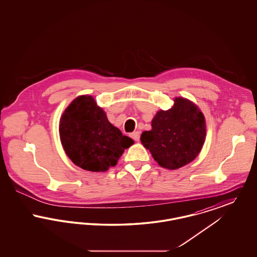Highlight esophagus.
Listing matches in <instances>:
<instances>
[{"label":"esophagus","instance_id":"obj_1","mask_svg":"<svg viewBox=\"0 0 257 257\" xmlns=\"http://www.w3.org/2000/svg\"><path fill=\"white\" fill-rule=\"evenodd\" d=\"M130 137L134 140L135 142H139V141H140V133H139V132H133V133H131Z\"/></svg>","mask_w":257,"mask_h":257}]
</instances>
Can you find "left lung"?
<instances>
[{"label":"left lung","mask_w":257,"mask_h":257,"mask_svg":"<svg viewBox=\"0 0 257 257\" xmlns=\"http://www.w3.org/2000/svg\"><path fill=\"white\" fill-rule=\"evenodd\" d=\"M152 129L142 134L141 141L161 167L177 170L196 158L204 144V115L194 103L175 98L173 107L159 110Z\"/></svg>","instance_id":"obj_1"}]
</instances>
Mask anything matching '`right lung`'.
I'll list each match as a JSON object with an SVG mask.
<instances>
[{
	"label": "right lung",
	"instance_id": "1",
	"mask_svg": "<svg viewBox=\"0 0 257 257\" xmlns=\"http://www.w3.org/2000/svg\"><path fill=\"white\" fill-rule=\"evenodd\" d=\"M61 144L67 156L83 170L106 171L116 165L134 142L112 126L88 95L76 98L60 122Z\"/></svg>",
	"mask_w": 257,
	"mask_h": 257
}]
</instances>
